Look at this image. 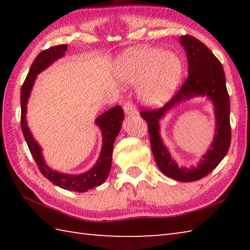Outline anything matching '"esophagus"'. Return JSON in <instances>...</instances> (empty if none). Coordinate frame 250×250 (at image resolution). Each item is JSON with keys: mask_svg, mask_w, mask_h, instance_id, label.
I'll list each match as a JSON object with an SVG mask.
<instances>
[{"mask_svg": "<svg viewBox=\"0 0 250 250\" xmlns=\"http://www.w3.org/2000/svg\"><path fill=\"white\" fill-rule=\"evenodd\" d=\"M124 109H125V113L128 116L136 114L135 105L132 103V101H125V104H124Z\"/></svg>", "mask_w": 250, "mask_h": 250, "instance_id": "1", "label": "esophagus"}]
</instances>
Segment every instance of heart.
Masks as SVG:
<instances>
[{
	"instance_id": "obj_1",
	"label": "heart",
	"mask_w": 250,
	"mask_h": 250,
	"mask_svg": "<svg viewBox=\"0 0 250 250\" xmlns=\"http://www.w3.org/2000/svg\"><path fill=\"white\" fill-rule=\"evenodd\" d=\"M180 58L149 47L125 52L119 63V75L131 83H141L139 94L145 103L159 106L172 97L183 76Z\"/></svg>"
}]
</instances>
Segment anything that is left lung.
Listing matches in <instances>:
<instances>
[{
    "instance_id": "1",
    "label": "left lung",
    "mask_w": 250,
    "mask_h": 250,
    "mask_svg": "<svg viewBox=\"0 0 250 250\" xmlns=\"http://www.w3.org/2000/svg\"><path fill=\"white\" fill-rule=\"evenodd\" d=\"M180 43L188 58L189 75L183 86L171 100L160 108H145L140 115L147 121L153 158L160 171L178 182H195L208 175L226 157L231 144L230 98L226 86V76L220 61L207 47L195 37L183 35ZM195 95H206L215 105L216 134L212 148L198 166L179 168L171 160L158 134V120L174 104Z\"/></svg>"
}]
</instances>
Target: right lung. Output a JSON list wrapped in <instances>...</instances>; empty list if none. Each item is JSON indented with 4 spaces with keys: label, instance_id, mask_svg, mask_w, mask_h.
Here are the masks:
<instances>
[{
    "label": "right lung",
    "instance_id": "obj_1",
    "mask_svg": "<svg viewBox=\"0 0 250 250\" xmlns=\"http://www.w3.org/2000/svg\"><path fill=\"white\" fill-rule=\"evenodd\" d=\"M66 50L67 45H58L50 47L48 49L41 51L35 58L33 63H32L28 75H26L25 81L22 87H21L20 124L24 140L26 144H28L31 155L34 158L41 173L47 179L50 180L52 184L59 186L60 188L76 191V192H86L89 189L102 185L108 176L111 167V158H113L114 142L119 133L122 120H124V109H122L121 106L117 105L115 107L108 109L104 114L98 117L97 120H95L100 129L102 130L103 134L102 151H101L99 160L94 164V167L91 169H89L88 172L79 175L62 174L52 171L51 168L46 166L43 156H42L41 147L37 145V143L34 141L33 136H32L28 125H26L25 119L26 103H28V99L30 97L31 89L33 87L36 75L40 72L45 70L47 66H49L52 62L61 58Z\"/></svg>",
    "mask_w": 250,
    "mask_h": 250
}]
</instances>
